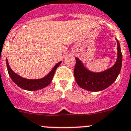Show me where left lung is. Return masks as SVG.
Here are the masks:
<instances>
[{
  "label": "left lung",
  "instance_id": "1",
  "mask_svg": "<svg viewBox=\"0 0 131 131\" xmlns=\"http://www.w3.org/2000/svg\"><path fill=\"white\" fill-rule=\"evenodd\" d=\"M117 58L112 68L102 72H92L84 66L82 62L75 58L74 76L77 84L82 89L92 92H98L110 86L117 78L122 66V53L117 40Z\"/></svg>",
  "mask_w": 131,
  "mask_h": 131
}]
</instances>
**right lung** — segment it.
<instances>
[{"label": "right lung", "mask_w": 131, "mask_h": 131, "mask_svg": "<svg viewBox=\"0 0 131 131\" xmlns=\"http://www.w3.org/2000/svg\"><path fill=\"white\" fill-rule=\"evenodd\" d=\"M61 63H62V61L56 63L51 71H50L49 73L43 78L39 79H27L24 78V77L18 75V74L14 72L12 69L10 68L8 60L6 59L8 72L9 76L13 81L14 83H16L19 87L21 88L24 90H26V91H38V90L42 89L48 86V84L51 83L56 70L58 68V67L61 64Z\"/></svg>", "instance_id": "add662e5"}]
</instances>
